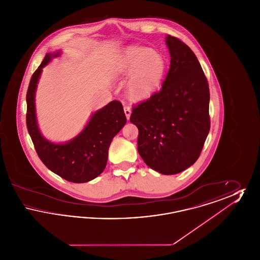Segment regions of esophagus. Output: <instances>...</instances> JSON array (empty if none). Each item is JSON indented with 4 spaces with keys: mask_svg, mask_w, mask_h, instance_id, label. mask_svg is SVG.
I'll return each instance as SVG.
<instances>
[{
    "mask_svg": "<svg viewBox=\"0 0 260 260\" xmlns=\"http://www.w3.org/2000/svg\"><path fill=\"white\" fill-rule=\"evenodd\" d=\"M124 111L125 114V117L127 120H129V117H131V114H132V110H131V107L128 104H125L124 103Z\"/></svg>",
    "mask_w": 260,
    "mask_h": 260,
    "instance_id": "1",
    "label": "esophagus"
}]
</instances>
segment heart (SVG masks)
I'll list each match as a JSON object with an SVG mask.
<instances>
[{
	"instance_id": "1",
	"label": "heart",
	"mask_w": 260,
	"mask_h": 260,
	"mask_svg": "<svg viewBox=\"0 0 260 260\" xmlns=\"http://www.w3.org/2000/svg\"><path fill=\"white\" fill-rule=\"evenodd\" d=\"M121 74L129 75L128 94L134 99H145L161 85L166 61L160 52L145 47H133L124 51L118 62Z\"/></svg>"
}]
</instances>
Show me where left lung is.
Returning a JSON list of instances; mask_svg holds the SVG:
<instances>
[{
  "label": "left lung",
  "mask_w": 260,
  "mask_h": 260,
  "mask_svg": "<svg viewBox=\"0 0 260 260\" xmlns=\"http://www.w3.org/2000/svg\"><path fill=\"white\" fill-rule=\"evenodd\" d=\"M170 70L161 90L133 106L137 150L158 173H181L198 160L210 128V88L201 64L178 38L168 35Z\"/></svg>",
  "instance_id": "left-lung-1"
}]
</instances>
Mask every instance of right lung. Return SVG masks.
<instances>
[{"instance_id": "1", "label": "right lung", "mask_w": 260, "mask_h": 260, "mask_svg": "<svg viewBox=\"0 0 260 260\" xmlns=\"http://www.w3.org/2000/svg\"><path fill=\"white\" fill-rule=\"evenodd\" d=\"M58 54H47L31 77L26 94L27 129L39 158L50 171L67 181L85 183L104 171L112 139L124 126L126 118L122 103L114 100L94 113L85 129L70 142L54 144L45 139L36 122L35 90L42 68Z\"/></svg>"}]
</instances>
